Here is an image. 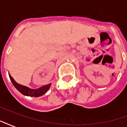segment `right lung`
<instances>
[{"label":"right lung","mask_w":127,"mask_h":127,"mask_svg":"<svg viewBox=\"0 0 127 127\" xmlns=\"http://www.w3.org/2000/svg\"><path fill=\"white\" fill-rule=\"evenodd\" d=\"M10 80L11 81V82L13 84V86H15L16 89L18 90V91H20L21 93L23 94L24 95L26 96H34V97H37V96H42L43 95H44L46 92H47L49 88L50 87V85L51 84H47V85H45L43 87H41V88H37V89H31V88H28V87H26L24 86L20 85L18 83L15 82V80H13L11 75H9Z\"/></svg>","instance_id":"1"}]
</instances>
